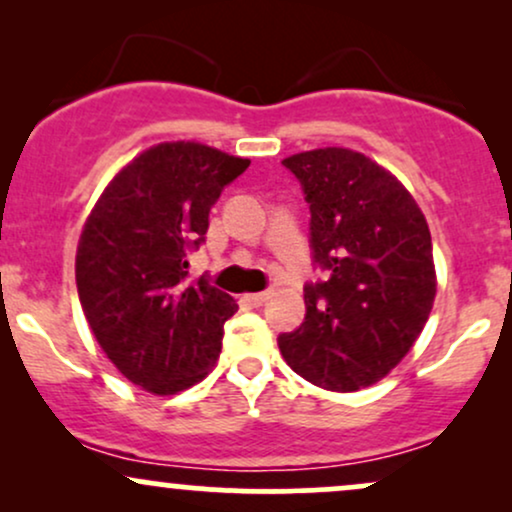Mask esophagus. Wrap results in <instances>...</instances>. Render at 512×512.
<instances>
[{"label": "esophagus", "mask_w": 512, "mask_h": 512, "mask_svg": "<svg viewBox=\"0 0 512 512\" xmlns=\"http://www.w3.org/2000/svg\"><path fill=\"white\" fill-rule=\"evenodd\" d=\"M245 301H248L250 305H255V308H257V305H262L264 301H267V298H269V291H262V293H245Z\"/></svg>", "instance_id": "esophagus-1"}]
</instances>
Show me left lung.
Segmentation results:
<instances>
[{
	"label": "left lung",
	"mask_w": 512,
	"mask_h": 512,
	"mask_svg": "<svg viewBox=\"0 0 512 512\" xmlns=\"http://www.w3.org/2000/svg\"><path fill=\"white\" fill-rule=\"evenodd\" d=\"M310 202V243L330 279L305 286V322L281 334L284 361L322 390L383 380L424 332L436 264L424 211L373 158L344 146L284 158Z\"/></svg>",
	"instance_id": "1"
}]
</instances>
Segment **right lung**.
<instances>
[{"label": "right lung", "instance_id": "obj_1", "mask_svg": "<svg viewBox=\"0 0 512 512\" xmlns=\"http://www.w3.org/2000/svg\"><path fill=\"white\" fill-rule=\"evenodd\" d=\"M248 166L207 144L161 142L120 168L86 216L76 248L81 308L113 366L151 395H178L216 366L223 322L238 305L204 276L190 281L187 250Z\"/></svg>", "mask_w": 512, "mask_h": 512}]
</instances>
